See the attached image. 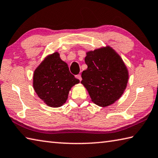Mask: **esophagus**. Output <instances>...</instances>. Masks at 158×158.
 <instances>
[{
  "label": "esophagus",
  "mask_w": 158,
  "mask_h": 158,
  "mask_svg": "<svg viewBox=\"0 0 158 158\" xmlns=\"http://www.w3.org/2000/svg\"><path fill=\"white\" fill-rule=\"evenodd\" d=\"M75 77L77 79H78L79 81H81V74H77V75L75 76Z\"/></svg>",
  "instance_id": "1"
}]
</instances>
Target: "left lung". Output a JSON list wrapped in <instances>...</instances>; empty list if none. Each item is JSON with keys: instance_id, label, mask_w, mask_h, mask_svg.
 <instances>
[{"instance_id": "1", "label": "left lung", "mask_w": 158, "mask_h": 158, "mask_svg": "<svg viewBox=\"0 0 158 158\" xmlns=\"http://www.w3.org/2000/svg\"><path fill=\"white\" fill-rule=\"evenodd\" d=\"M82 72L81 84L90 98L99 106H108L120 98L127 88L128 70L115 51L110 47L88 52Z\"/></svg>"}]
</instances>
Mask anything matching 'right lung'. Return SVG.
Listing matches in <instances>:
<instances>
[{"instance_id": "add662e5", "label": "right lung", "mask_w": 158, "mask_h": 158, "mask_svg": "<svg viewBox=\"0 0 158 158\" xmlns=\"http://www.w3.org/2000/svg\"><path fill=\"white\" fill-rule=\"evenodd\" d=\"M79 83L70 73L58 52L46 57L34 73L33 86L37 95L50 107H60L66 102L74 85Z\"/></svg>"}]
</instances>
